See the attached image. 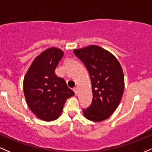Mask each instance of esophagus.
Wrapping results in <instances>:
<instances>
[{
	"label": "esophagus",
	"instance_id": "obj_1",
	"mask_svg": "<svg viewBox=\"0 0 152 152\" xmlns=\"http://www.w3.org/2000/svg\"><path fill=\"white\" fill-rule=\"evenodd\" d=\"M73 90H74L75 94H76H76H77V93H78V89H77V88H76V87H75V88H73Z\"/></svg>",
	"mask_w": 152,
	"mask_h": 152
}]
</instances>
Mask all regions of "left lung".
I'll list each match as a JSON object with an SVG mask.
<instances>
[{"label":"left lung","instance_id":"left-lung-1","mask_svg":"<svg viewBox=\"0 0 152 152\" xmlns=\"http://www.w3.org/2000/svg\"><path fill=\"white\" fill-rule=\"evenodd\" d=\"M74 53L86 66L91 81V104L83 109L90 121L99 122L114 112L124 90V77L121 64L116 57L102 47L87 46Z\"/></svg>","mask_w":152,"mask_h":152}]
</instances>
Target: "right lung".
Returning a JSON list of instances; mask_svg holds the SVG:
<instances>
[{
    "mask_svg": "<svg viewBox=\"0 0 152 152\" xmlns=\"http://www.w3.org/2000/svg\"><path fill=\"white\" fill-rule=\"evenodd\" d=\"M64 52L48 48L36 57L23 80V91L28 106L40 119L50 121L58 118L66 99L74 95L64 78L55 74Z\"/></svg>",
    "mask_w": 152,
    "mask_h": 152,
    "instance_id": "add662e5",
    "label": "right lung"
}]
</instances>
